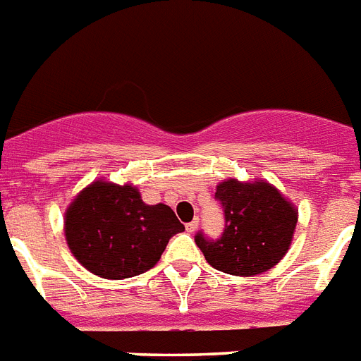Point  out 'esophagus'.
<instances>
[{
    "label": "esophagus",
    "instance_id": "1",
    "mask_svg": "<svg viewBox=\"0 0 361 361\" xmlns=\"http://www.w3.org/2000/svg\"><path fill=\"white\" fill-rule=\"evenodd\" d=\"M197 226H199V221H197V219H193L192 223H188L186 224V232H190V233H193L197 230Z\"/></svg>",
    "mask_w": 361,
    "mask_h": 361
}]
</instances>
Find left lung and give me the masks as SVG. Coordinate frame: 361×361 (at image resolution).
<instances>
[{
	"label": "left lung",
	"mask_w": 361,
	"mask_h": 361,
	"mask_svg": "<svg viewBox=\"0 0 361 361\" xmlns=\"http://www.w3.org/2000/svg\"><path fill=\"white\" fill-rule=\"evenodd\" d=\"M224 208L217 241L197 233L195 243L214 269L230 276H257L285 257L294 239L298 208L267 180L226 178L215 192Z\"/></svg>",
	"instance_id": "1"
}]
</instances>
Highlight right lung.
Here are the masks:
<instances>
[{
	"label": "right lung",
	"instance_id": "add662e5",
	"mask_svg": "<svg viewBox=\"0 0 361 361\" xmlns=\"http://www.w3.org/2000/svg\"><path fill=\"white\" fill-rule=\"evenodd\" d=\"M184 224L166 204H146L133 184L98 178L67 206L63 232L71 254L104 279H126L159 263Z\"/></svg>",
	"mask_w": 361,
	"mask_h": 361
}]
</instances>
